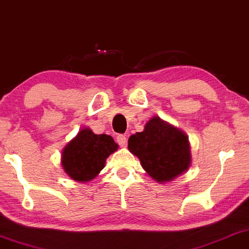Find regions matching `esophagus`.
Segmentation results:
<instances>
[{"mask_svg": "<svg viewBox=\"0 0 249 249\" xmlns=\"http://www.w3.org/2000/svg\"><path fill=\"white\" fill-rule=\"evenodd\" d=\"M117 142H118L119 145L124 147V146H125V144H127V137H125L124 135H118L117 136Z\"/></svg>", "mask_w": 249, "mask_h": 249, "instance_id": "1", "label": "esophagus"}]
</instances>
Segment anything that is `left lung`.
Returning a JSON list of instances; mask_svg holds the SVG:
<instances>
[{
	"label": "left lung",
	"mask_w": 249,
	"mask_h": 249,
	"mask_svg": "<svg viewBox=\"0 0 249 249\" xmlns=\"http://www.w3.org/2000/svg\"><path fill=\"white\" fill-rule=\"evenodd\" d=\"M128 148L158 182L171 181L186 172L192 163L187 135L159 117L152 118L144 131L129 137Z\"/></svg>",
	"instance_id": "1"
}]
</instances>
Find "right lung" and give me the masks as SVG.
Instances as JSON below:
<instances>
[{"instance_id":"add662e5","label":"right lung","mask_w":249,"mask_h":249,"mask_svg":"<svg viewBox=\"0 0 249 249\" xmlns=\"http://www.w3.org/2000/svg\"><path fill=\"white\" fill-rule=\"evenodd\" d=\"M117 149L118 144L111 136L95 135L85 128L63 148L61 163L71 179L86 182L101 172L107 159Z\"/></svg>"}]
</instances>
